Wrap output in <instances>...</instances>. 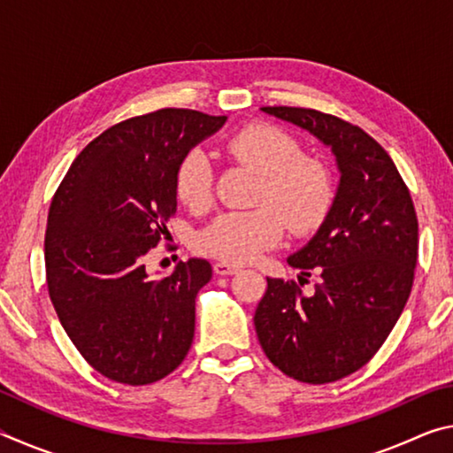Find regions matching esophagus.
<instances>
[{"mask_svg": "<svg viewBox=\"0 0 453 453\" xmlns=\"http://www.w3.org/2000/svg\"><path fill=\"white\" fill-rule=\"evenodd\" d=\"M213 272H216L218 275H234L240 272V267L227 264V262H218V264H213Z\"/></svg>", "mask_w": 453, "mask_h": 453, "instance_id": "1", "label": "esophagus"}]
</instances>
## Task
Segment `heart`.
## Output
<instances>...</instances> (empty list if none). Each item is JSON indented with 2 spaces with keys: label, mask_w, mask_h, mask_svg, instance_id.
Instances as JSON below:
<instances>
[{
  "label": "heart",
  "mask_w": 453,
  "mask_h": 453,
  "mask_svg": "<svg viewBox=\"0 0 453 453\" xmlns=\"http://www.w3.org/2000/svg\"><path fill=\"white\" fill-rule=\"evenodd\" d=\"M227 151L259 178L256 202L248 211L221 213L197 237L202 254L229 264H248L281 242L286 224L296 234L316 229L332 205V181L318 162L300 157V145L281 129L248 126L229 137ZM213 172L203 151H189L175 175V189L191 210L211 197Z\"/></svg>",
  "instance_id": "b5f03b06"
}]
</instances>
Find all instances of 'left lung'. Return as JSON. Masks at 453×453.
Returning a JSON list of instances; mask_svg holds the SVG:
<instances>
[{
    "label": "left lung",
    "mask_w": 453,
    "mask_h": 453,
    "mask_svg": "<svg viewBox=\"0 0 453 453\" xmlns=\"http://www.w3.org/2000/svg\"><path fill=\"white\" fill-rule=\"evenodd\" d=\"M262 111L327 145L340 170L324 224L288 257L302 275L316 270L321 283L303 296L296 281L267 278L254 316L275 367L305 383H329L370 362L400 319L418 262L416 210L392 157L364 129L305 107Z\"/></svg>",
    "instance_id": "8db88e82"
}]
</instances>
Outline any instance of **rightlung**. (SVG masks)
I'll return each mask as SVG.
<instances>
[{
  "label": "right lung",
  "mask_w": 453,
  "mask_h": 453,
  "mask_svg": "<svg viewBox=\"0 0 453 453\" xmlns=\"http://www.w3.org/2000/svg\"><path fill=\"white\" fill-rule=\"evenodd\" d=\"M226 119L165 107L111 126L73 159L51 199V303L73 346L105 378L145 386L188 356L196 296L211 265L191 257L167 278H150L145 254L170 234L183 157Z\"/></svg>",
  "instance_id": "add662e5"
}]
</instances>
